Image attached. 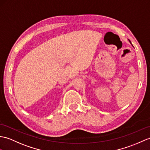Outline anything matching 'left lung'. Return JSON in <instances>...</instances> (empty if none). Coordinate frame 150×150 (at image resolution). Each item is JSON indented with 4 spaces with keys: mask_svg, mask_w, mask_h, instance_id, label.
<instances>
[{
    "mask_svg": "<svg viewBox=\"0 0 150 150\" xmlns=\"http://www.w3.org/2000/svg\"><path fill=\"white\" fill-rule=\"evenodd\" d=\"M129 41H130V43H131V41H130V40H129Z\"/></svg>",
    "mask_w": 150,
    "mask_h": 150,
    "instance_id": "left-lung-1",
    "label": "left lung"
}]
</instances>
